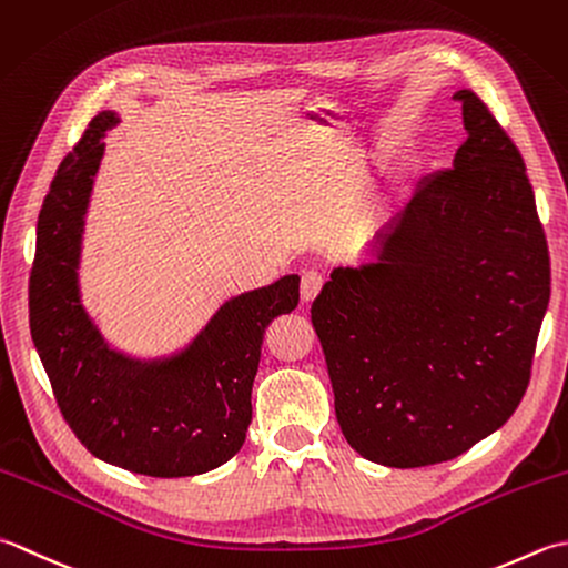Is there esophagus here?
<instances>
[{"label": "esophagus", "mask_w": 568, "mask_h": 568, "mask_svg": "<svg viewBox=\"0 0 568 568\" xmlns=\"http://www.w3.org/2000/svg\"><path fill=\"white\" fill-rule=\"evenodd\" d=\"M323 286V276L318 272H304L301 274V301L308 304V301H314L321 292Z\"/></svg>", "instance_id": "esophagus-1"}]
</instances>
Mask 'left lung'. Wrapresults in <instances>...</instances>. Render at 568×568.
<instances>
[{"instance_id":"obj_1","label":"left lung","mask_w":568,"mask_h":568,"mask_svg":"<svg viewBox=\"0 0 568 568\" xmlns=\"http://www.w3.org/2000/svg\"><path fill=\"white\" fill-rule=\"evenodd\" d=\"M456 98L468 139L454 169L424 179L311 306L345 442L389 468L456 458L510 419L549 306L523 154L476 92Z\"/></svg>"}]
</instances>
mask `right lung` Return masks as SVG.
Returning <instances> with one entry per match:
<instances>
[{"label": "right lung", "instance_id": "1", "mask_svg": "<svg viewBox=\"0 0 568 568\" xmlns=\"http://www.w3.org/2000/svg\"><path fill=\"white\" fill-rule=\"evenodd\" d=\"M105 110L55 171L37 225L29 323L58 407L92 456L149 478H189L223 466L245 444L262 335L298 304V274L230 296L181 345L139 357L112 345L80 298L85 215L105 134Z\"/></svg>", "mask_w": 568, "mask_h": 568}]
</instances>
